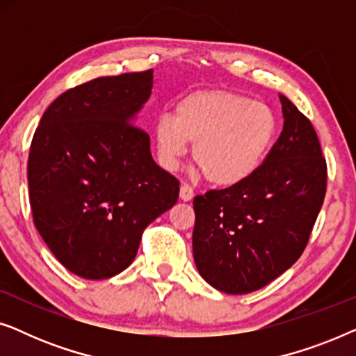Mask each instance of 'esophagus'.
Here are the masks:
<instances>
[{
  "label": "esophagus",
  "mask_w": 356,
  "mask_h": 356,
  "mask_svg": "<svg viewBox=\"0 0 356 356\" xmlns=\"http://www.w3.org/2000/svg\"><path fill=\"white\" fill-rule=\"evenodd\" d=\"M193 196H194L193 188L189 186V184L184 183V184H181V186H179V199H181V201H184V202L191 201Z\"/></svg>",
  "instance_id": "obj_1"
}]
</instances>
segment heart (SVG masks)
Listing matches in <instances>:
<instances>
[{
	"instance_id": "heart-1",
	"label": "heart",
	"mask_w": 356,
	"mask_h": 356,
	"mask_svg": "<svg viewBox=\"0 0 356 356\" xmlns=\"http://www.w3.org/2000/svg\"><path fill=\"white\" fill-rule=\"evenodd\" d=\"M279 121L270 106L228 90H199L181 99L154 128L160 163L178 170L189 144L209 181L232 188L262 167L274 147Z\"/></svg>"
}]
</instances>
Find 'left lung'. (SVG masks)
<instances>
[{
  "label": "left lung",
  "instance_id": "obj_1",
  "mask_svg": "<svg viewBox=\"0 0 356 356\" xmlns=\"http://www.w3.org/2000/svg\"><path fill=\"white\" fill-rule=\"evenodd\" d=\"M284 129L245 183L194 197L193 254L223 293L259 290L298 261L323 207L327 167L311 121L279 94Z\"/></svg>",
  "mask_w": 356,
  "mask_h": 356
}]
</instances>
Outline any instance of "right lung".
<instances>
[{"instance_id": "add662e5", "label": "right lung", "mask_w": 356, "mask_h": 356, "mask_svg": "<svg viewBox=\"0 0 356 356\" xmlns=\"http://www.w3.org/2000/svg\"><path fill=\"white\" fill-rule=\"evenodd\" d=\"M152 86V70L97 77L58 97L33 134V223L82 279L123 272L145 227L178 201V179L154 162L149 136L134 126Z\"/></svg>"}]
</instances>
